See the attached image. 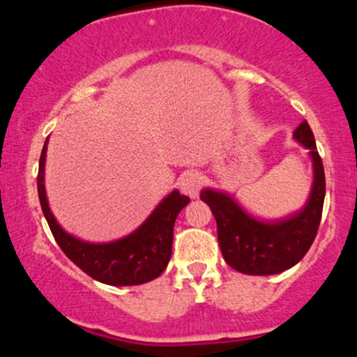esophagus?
Returning <instances> with one entry per match:
<instances>
[{"instance_id":"obj_1","label":"esophagus","mask_w":357,"mask_h":357,"mask_svg":"<svg viewBox=\"0 0 357 357\" xmlns=\"http://www.w3.org/2000/svg\"><path fill=\"white\" fill-rule=\"evenodd\" d=\"M202 184H203V178L198 173H188L184 174L179 181V190L181 192H184L186 196L190 198H198L199 190H202Z\"/></svg>"}]
</instances>
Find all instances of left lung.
Masks as SVG:
<instances>
[{"label":"left lung","instance_id":"8db88e82","mask_svg":"<svg viewBox=\"0 0 357 357\" xmlns=\"http://www.w3.org/2000/svg\"><path fill=\"white\" fill-rule=\"evenodd\" d=\"M294 139L312 159V188L301 210L280 220H260L245 210L235 196L204 188L199 198L211 208L218 225V243L225 261L247 275H275L304 258L321 223L326 176L322 159L307 121L294 130Z\"/></svg>","mask_w":357,"mask_h":357}]
</instances>
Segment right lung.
I'll return each mask as SVG.
<instances>
[{
    "label": "right lung",
    "instance_id": "1",
    "mask_svg": "<svg viewBox=\"0 0 357 357\" xmlns=\"http://www.w3.org/2000/svg\"><path fill=\"white\" fill-rule=\"evenodd\" d=\"M47 146L48 139L45 141L40 155L36 186H38V198L45 218L65 255L87 275L102 284L114 287L141 285L161 275L169 264L171 250H173L176 216L190 203V198L178 190H173L159 202L144 223L129 235L105 243L80 240L60 227L48 204L47 191H45Z\"/></svg>",
    "mask_w": 357,
    "mask_h": 357
}]
</instances>
